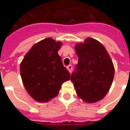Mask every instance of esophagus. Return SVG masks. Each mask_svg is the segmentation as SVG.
I'll list each match as a JSON object with an SVG mask.
<instances>
[{"mask_svg": "<svg viewBox=\"0 0 130 130\" xmlns=\"http://www.w3.org/2000/svg\"><path fill=\"white\" fill-rule=\"evenodd\" d=\"M67 69H68V70L69 71V72L71 73L72 72V65H68V67H67Z\"/></svg>", "mask_w": 130, "mask_h": 130, "instance_id": "34e87169", "label": "esophagus"}]
</instances>
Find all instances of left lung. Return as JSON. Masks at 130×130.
<instances>
[{
	"label": "left lung",
	"instance_id": "8db88e82",
	"mask_svg": "<svg viewBox=\"0 0 130 130\" xmlns=\"http://www.w3.org/2000/svg\"><path fill=\"white\" fill-rule=\"evenodd\" d=\"M78 64L71 81L78 97L88 103L102 100L111 86L114 66L104 45L91 37L76 43Z\"/></svg>",
	"mask_w": 130,
	"mask_h": 130
}]
</instances>
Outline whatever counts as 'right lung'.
<instances>
[{"instance_id": "right-lung-1", "label": "right lung", "mask_w": 130, "mask_h": 130, "mask_svg": "<svg viewBox=\"0 0 130 130\" xmlns=\"http://www.w3.org/2000/svg\"><path fill=\"white\" fill-rule=\"evenodd\" d=\"M62 45L51 37L35 44L20 65L26 90L35 100L46 102L58 95L61 86L70 79L58 51Z\"/></svg>"}]
</instances>
